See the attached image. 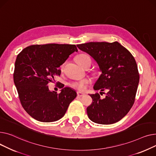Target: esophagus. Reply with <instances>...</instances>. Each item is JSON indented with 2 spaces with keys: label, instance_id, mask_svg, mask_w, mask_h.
I'll return each mask as SVG.
<instances>
[{
  "label": "esophagus",
  "instance_id": "34e87169",
  "mask_svg": "<svg viewBox=\"0 0 156 156\" xmlns=\"http://www.w3.org/2000/svg\"><path fill=\"white\" fill-rule=\"evenodd\" d=\"M77 96H78L79 97H82V96H84L85 95V94L82 93H80V92H77Z\"/></svg>",
  "mask_w": 156,
  "mask_h": 156
}]
</instances>
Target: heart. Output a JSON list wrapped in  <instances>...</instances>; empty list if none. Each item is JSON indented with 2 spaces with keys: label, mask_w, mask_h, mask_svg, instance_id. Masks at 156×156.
<instances>
[{
  "label": "heart",
  "mask_w": 156,
  "mask_h": 156,
  "mask_svg": "<svg viewBox=\"0 0 156 156\" xmlns=\"http://www.w3.org/2000/svg\"><path fill=\"white\" fill-rule=\"evenodd\" d=\"M76 60L78 64L82 67H84L85 64L88 62L90 61V57L85 54H81L77 56ZM60 69L61 71L63 69V64L60 66ZM91 84V80L89 79H84L80 80H76L71 82L69 84V86L72 89H74L80 92H84L87 89V87Z\"/></svg>",
  "instance_id": "obj_1"
}]
</instances>
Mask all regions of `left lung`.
Here are the masks:
<instances>
[{"instance_id": "8db88e82", "label": "left lung", "mask_w": 156, "mask_h": 156, "mask_svg": "<svg viewBox=\"0 0 156 156\" xmlns=\"http://www.w3.org/2000/svg\"><path fill=\"white\" fill-rule=\"evenodd\" d=\"M77 47L96 61L102 72L94 89L101 90V93L107 91L104 99L99 93L90 95L93 103L87 108L88 117L99 124L118 122L135 102L140 77L134 57L117 41L89 42Z\"/></svg>"}]
</instances>
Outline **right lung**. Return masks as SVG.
Here are the masks:
<instances>
[{"label":"right lung","mask_w":156,"mask_h":156,"mask_svg":"<svg viewBox=\"0 0 156 156\" xmlns=\"http://www.w3.org/2000/svg\"><path fill=\"white\" fill-rule=\"evenodd\" d=\"M75 44L50 43L33 44L17 55L14 82L22 106L35 120L53 122L66 114L77 93L69 87L58 85L61 93L50 91L48 84L60 76L58 68L77 51ZM58 83V82H57Z\"/></svg>","instance_id":"add662e5"}]
</instances>
